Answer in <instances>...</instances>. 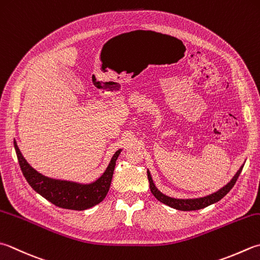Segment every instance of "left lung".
<instances>
[{"label": "left lung", "mask_w": 260, "mask_h": 260, "mask_svg": "<svg viewBox=\"0 0 260 260\" xmlns=\"http://www.w3.org/2000/svg\"><path fill=\"white\" fill-rule=\"evenodd\" d=\"M242 168L243 167H241L240 169H239V171L237 172L236 176L233 177V179L230 182H229V184L225 187H223L222 189H220L218 191L214 192V194H212L210 196H206V197H203V198H197V200H175V198L168 197L164 194H161V192L156 189L149 171H147V178H149L151 192L153 194V196L156 198L157 201H160L161 203H164V204L170 206L172 208H176V210L196 211V210H201V208H204V207L211 205V204H214V203L222 200V198L224 197L228 194V192L232 189V187L235 186L239 176H240V174H241Z\"/></svg>", "instance_id": "8db88e82"}]
</instances>
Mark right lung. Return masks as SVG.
Here are the masks:
<instances>
[{
    "label": "right lung",
    "instance_id": "add662e5",
    "mask_svg": "<svg viewBox=\"0 0 260 260\" xmlns=\"http://www.w3.org/2000/svg\"><path fill=\"white\" fill-rule=\"evenodd\" d=\"M14 147L22 174L32 189L54 205L74 211L86 210L104 201L110 188L116 160L120 153V150L116 152L105 174L95 182L90 185H80L70 181L50 179L40 175L24 160L15 142Z\"/></svg>",
    "mask_w": 260,
    "mask_h": 260
}]
</instances>
